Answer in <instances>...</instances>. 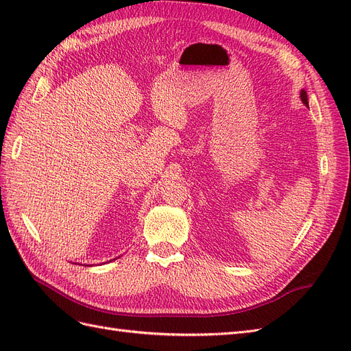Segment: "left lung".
Listing matches in <instances>:
<instances>
[{
    "mask_svg": "<svg viewBox=\"0 0 351 351\" xmlns=\"http://www.w3.org/2000/svg\"><path fill=\"white\" fill-rule=\"evenodd\" d=\"M300 98H302V102H303L304 105H307V93H306V90H303V89H302V92H300Z\"/></svg>",
    "mask_w": 351,
    "mask_h": 351,
    "instance_id": "8db88e82",
    "label": "left lung"
}]
</instances>
